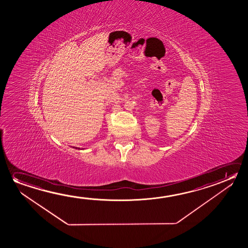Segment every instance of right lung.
<instances>
[{
  "mask_svg": "<svg viewBox=\"0 0 248 248\" xmlns=\"http://www.w3.org/2000/svg\"><path fill=\"white\" fill-rule=\"evenodd\" d=\"M73 148H76V149L78 150H83V148H79V147H73Z\"/></svg>",
  "mask_w": 248,
  "mask_h": 248,
  "instance_id": "right-lung-1",
  "label": "right lung"
}]
</instances>
